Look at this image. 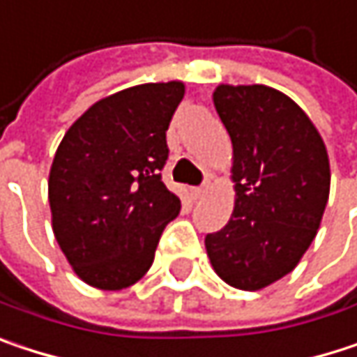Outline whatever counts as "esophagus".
<instances>
[{"mask_svg": "<svg viewBox=\"0 0 357 357\" xmlns=\"http://www.w3.org/2000/svg\"><path fill=\"white\" fill-rule=\"evenodd\" d=\"M207 189H209V183H203L201 187H197V189H193L191 191V195H193V199H201L205 193H207Z\"/></svg>", "mask_w": 357, "mask_h": 357, "instance_id": "esophagus-1", "label": "esophagus"}]
</instances>
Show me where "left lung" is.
I'll return each mask as SVG.
<instances>
[{
    "label": "left lung",
    "instance_id": "obj_1",
    "mask_svg": "<svg viewBox=\"0 0 357 357\" xmlns=\"http://www.w3.org/2000/svg\"><path fill=\"white\" fill-rule=\"evenodd\" d=\"M213 107L232 142L234 211L205 236L213 271L257 291L294 271L321 226L331 168L314 123L284 92L220 84Z\"/></svg>",
    "mask_w": 357,
    "mask_h": 357
}]
</instances>
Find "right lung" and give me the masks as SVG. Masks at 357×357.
Segmentation results:
<instances>
[{
	"label": "right lung",
	"instance_id": "add662e5",
	"mask_svg": "<svg viewBox=\"0 0 357 357\" xmlns=\"http://www.w3.org/2000/svg\"><path fill=\"white\" fill-rule=\"evenodd\" d=\"M183 82L125 88L94 102L63 135L49 172L53 234L75 275L123 290L154 263L162 230L181 211L166 189V129Z\"/></svg>",
	"mask_w": 357,
	"mask_h": 357
}]
</instances>
